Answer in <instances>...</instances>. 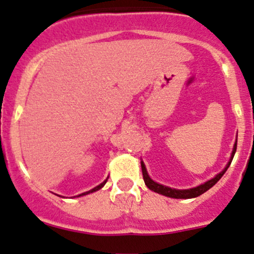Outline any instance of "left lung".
I'll return each instance as SVG.
<instances>
[{"mask_svg": "<svg viewBox=\"0 0 254 254\" xmlns=\"http://www.w3.org/2000/svg\"><path fill=\"white\" fill-rule=\"evenodd\" d=\"M236 146H237V140L235 141L233 152H231V157H230V159H229L226 167L224 168V169L221 170L220 173H218V174L215 175L214 178H212L210 180L205 181V183L201 184V185L196 186V188L186 189V190H178V189H172V188H169V186H165V185H162V184L156 183V181L152 180V179L149 178L147 169H146L145 163H143V161H141V169H142L143 181H145L146 186H147L149 190L157 192V193H159V194H163V196L170 197V198L188 199V198H194V197H198V196H201L202 193H204L205 191L209 190L210 188H213V186H214L215 184H217L218 181L220 180L221 176L225 174V172L228 170V168L230 167L231 161H233V158L235 156V152H236Z\"/></svg>", "mask_w": 254, "mask_h": 254, "instance_id": "1", "label": "left lung"}]
</instances>
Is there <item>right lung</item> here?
Segmentation results:
<instances>
[{"label": "right lung", "instance_id": "obj_1", "mask_svg": "<svg viewBox=\"0 0 254 254\" xmlns=\"http://www.w3.org/2000/svg\"><path fill=\"white\" fill-rule=\"evenodd\" d=\"M107 180H108V178L106 179L105 181H103V183H101L100 185L98 186H96V188H93L92 190H90V191H86V192H84V193H81V194H78V196H74V197H80V196H85V194H89V193H92V192H95V191H98L100 190V189H102L103 186L106 185V183H107Z\"/></svg>", "mask_w": 254, "mask_h": 254}]
</instances>
